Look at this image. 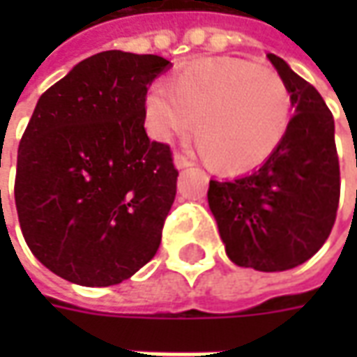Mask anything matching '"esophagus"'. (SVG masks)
<instances>
[{
	"label": "esophagus",
	"instance_id": "1",
	"mask_svg": "<svg viewBox=\"0 0 357 357\" xmlns=\"http://www.w3.org/2000/svg\"><path fill=\"white\" fill-rule=\"evenodd\" d=\"M174 164H176V168H178V170H183V168H189L193 162H191V158H187L185 155L176 153V155H174Z\"/></svg>",
	"mask_w": 357,
	"mask_h": 357
}]
</instances>
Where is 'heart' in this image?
I'll use <instances>...</instances> for the list:
<instances>
[{
  "instance_id": "obj_1",
  "label": "heart",
  "mask_w": 357,
  "mask_h": 357,
  "mask_svg": "<svg viewBox=\"0 0 357 357\" xmlns=\"http://www.w3.org/2000/svg\"><path fill=\"white\" fill-rule=\"evenodd\" d=\"M149 133L170 141L193 126L204 160L222 172H248L275 153L291 120V93L268 65L222 57L183 68L170 88L155 84L143 101Z\"/></svg>"
}]
</instances>
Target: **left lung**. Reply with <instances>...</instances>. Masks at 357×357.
<instances>
[{
  "label": "left lung",
  "instance_id": "obj_1",
  "mask_svg": "<svg viewBox=\"0 0 357 357\" xmlns=\"http://www.w3.org/2000/svg\"><path fill=\"white\" fill-rule=\"evenodd\" d=\"M268 59L283 78L294 116L281 145L252 174L210 179L208 206L229 260L241 268L284 271L310 260L337 220L340 166L335 120L319 91L283 59Z\"/></svg>",
  "mask_w": 357,
  "mask_h": 357
}]
</instances>
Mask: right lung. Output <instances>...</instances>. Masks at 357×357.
Masks as SVG:
<instances>
[{"label":"right lung","mask_w":357,"mask_h":357,"mask_svg":"<svg viewBox=\"0 0 357 357\" xmlns=\"http://www.w3.org/2000/svg\"><path fill=\"white\" fill-rule=\"evenodd\" d=\"M170 68L102 51L40 97L17 156L15 202L28 248L84 287L122 283L153 260L176 199L170 145L149 139L143 101Z\"/></svg>","instance_id":"add662e5"}]
</instances>
